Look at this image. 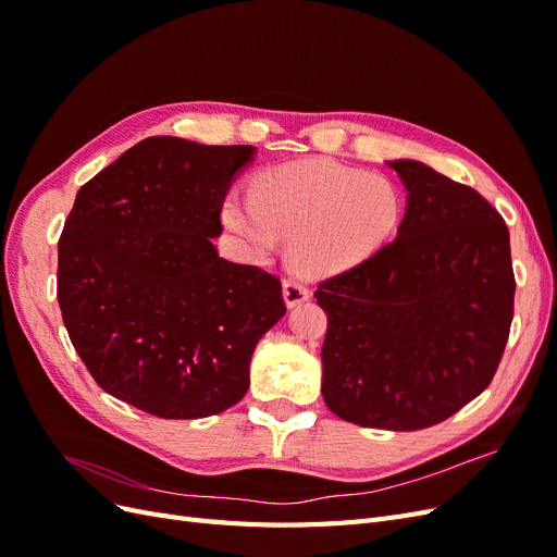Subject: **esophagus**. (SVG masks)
I'll return each mask as SVG.
<instances>
[{
	"label": "esophagus",
	"mask_w": 557,
	"mask_h": 557,
	"mask_svg": "<svg viewBox=\"0 0 557 557\" xmlns=\"http://www.w3.org/2000/svg\"><path fill=\"white\" fill-rule=\"evenodd\" d=\"M309 297H311V293H309V288H307L305 283H299L295 278L283 281V299H285V305H288L290 309L299 307L301 301H307Z\"/></svg>",
	"instance_id": "obj_1"
}]
</instances>
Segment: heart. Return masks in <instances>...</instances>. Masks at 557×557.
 Returning a JSON list of instances; mask_svg holds the SVG:
<instances>
[{"instance_id":"heart-1","label":"heart","mask_w":557,"mask_h":557,"mask_svg":"<svg viewBox=\"0 0 557 557\" xmlns=\"http://www.w3.org/2000/svg\"><path fill=\"white\" fill-rule=\"evenodd\" d=\"M395 185L358 166L305 160L274 166L250 199L227 195L223 223L252 260H269L290 239V262L307 276H327L379 252L399 225Z\"/></svg>"}]
</instances>
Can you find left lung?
Returning <instances> with one entry per match:
<instances>
[{
	"mask_svg": "<svg viewBox=\"0 0 557 557\" xmlns=\"http://www.w3.org/2000/svg\"><path fill=\"white\" fill-rule=\"evenodd\" d=\"M387 164L409 193L397 237L315 290L323 397L348 423L413 432L491 385L516 278L509 230L474 188L416 160Z\"/></svg>",
	"mask_w": 557,
	"mask_h": 557,
	"instance_id": "1",
	"label": "left lung"
}]
</instances>
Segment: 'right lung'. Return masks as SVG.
Listing matches in <instances>:
<instances>
[{"instance_id":"1","label":"right lung","mask_w":557,"mask_h":557,"mask_svg":"<svg viewBox=\"0 0 557 557\" xmlns=\"http://www.w3.org/2000/svg\"><path fill=\"white\" fill-rule=\"evenodd\" d=\"M252 146L148 137L76 195L58 242L64 327L97 385L150 416H215L248 391L281 281L218 256L221 211Z\"/></svg>"}]
</instances>
